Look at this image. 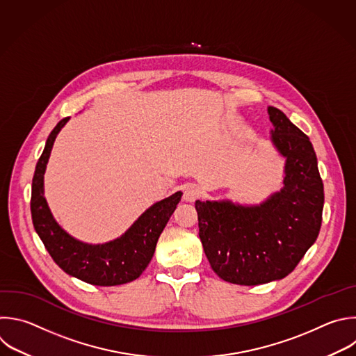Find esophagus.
Segmentation results:
<instances>
[{
	"instance_id": "obj_1",
	"label": "esophagus",
	"mask_w": 356,
	"mask_h": 356,
	"mask_svg": "<svg viewBox=\"0 0 356 356\" xmlns=\"http://www.w3.org/2000/svg\"><path fill=\"white\" fill-rule=\"evenodd\" d=\"M200 194H201V188L197 184H187L183 191V200L193 202L200 197Z\"/></svg>"
}]
</instances>
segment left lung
<instances>
[{
    "mask_svg": "<svg viewBox=\"0 0 356 356\" xmlns=\"http://www.w3.org/2000/svg\"><path fill=\"white\" fill-rule=\"evenodd\" d=\"M271 141L286 159L284 187L259 205L195 201L200 239L213 273L236 285L282 280L316 242L324 205L313 145L277 107Z\"/></svg>",
    "mask_w": 356,
    "mask_h": 356,
    "instance_id": "8db88e82",
    "label": "left lung"
}]
</instances>
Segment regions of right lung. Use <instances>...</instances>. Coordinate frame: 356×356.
I'll return each mask as SVG.
<instances>
[{"label": "right lung", "mask_w": 356, "mask_h": 356, "mask_svg": "<svg viewBox=\"0 0 356 356\" xmlns=\"http://www.w3.org/2000/svg\"><path fill=\"white\" fill-rule=\"evenodd\" d=\"M68 120L70 117L63 118L50 133L36 165L31 198L35 230L54 263L68 275L97 286L131 282L148 267L159 236L181 198V191L149 207L124 234L111 242L88 245L74 239L53 218L43 188V176L54 140Z\"/></svg>", "instance_id": "1"}]
</instances>
